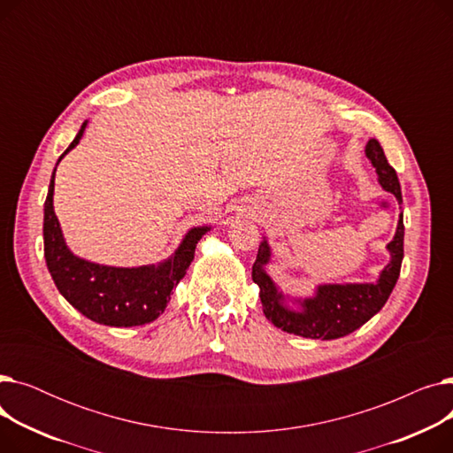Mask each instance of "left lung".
<instances>
[{"label": "left lung", "instance_id": "8db88e82", "mask_svg": "<svg viewBox=\"0 0 453 453\" xmlns=\"http://www.w3.org/2000/svg\"><path fill=\"white\" fill-rule=\"evenodd\" d=\"M365 154L376 169L378 181L389 193L402 202L400 183L396 171L389 165L384 149L376 139H369ZM391 263L380 273L376 282L365 284H323L312 299L301 301L303 311L296 312L284 306V296L277 292L273 280L265 272V265L270 260L268 242H260L257 260L253 265V282L258 284V296L263 301L265 316L280 330L288 334L312 338V340H336L343 338L356 328L367 323L389 299L403 258V220L398 219L395 239L388 244Z\"/></svg>", "mask_w": 453, "mask_h": 453}]
</instances>
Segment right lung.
<instances>
[{
  "label": "right lung",
  "instance_id": "1",
  "mask_svg": "<svg viewBox=\"0 0 453 453\" xmlns=\"http://www.w3.org/2000/svg\"><path fill=\"white\" fill-rule=\"evenodd\" d=\"M86 123L58 161L79 145ZM57 171V166H55ZM55 173L43 203V255L58 292L81 314L108 326H135L154 321L171 299V292L193 263L195 250L209 227L190 229L176 253L159 266L113 268L75 257L64 242L53 209Z\"/></svg>",
  "mask_w": 453,
  "mask_h": 453
}]
</instances>
